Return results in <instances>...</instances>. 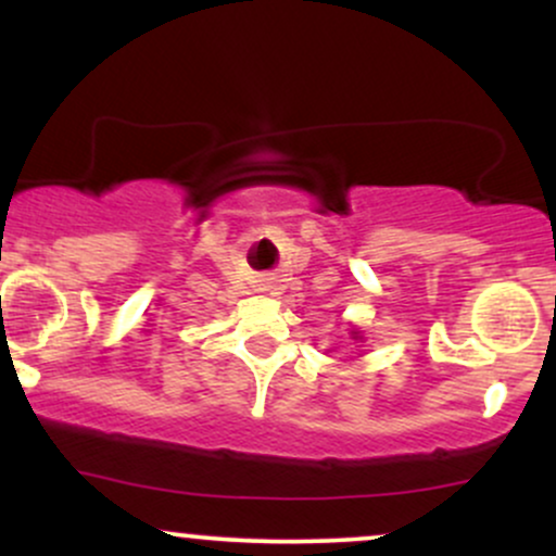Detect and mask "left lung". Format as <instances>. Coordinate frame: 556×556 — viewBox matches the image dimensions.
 I'll list each match as a JSON object with an SVG mask.
<instances>
[{"instance_id": "8db88e82", "label": "left lung", "mask_w": 556, "mask_h": 556, "mask_svg": "<svg viewBox=\"0 0 556 556\" xmlns=\"http://www.w3.org/2000/svg\"><path fill=\"white\" fill-rule=\"evenodd\" d=\"M355 334H358V331H355Z\"/></svg>"}]
</instances>
